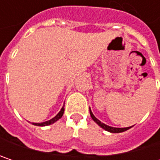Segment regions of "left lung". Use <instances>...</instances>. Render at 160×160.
<instances>
[{"instance_id":"8db88e82","label":"left lung","mask_w":160,"mask_h":160,"mask_svg":"<svg viewBox=\"0 0 160 160\" xmlns=\"http://www.w3.org/2000/svg\"><path fill=\"white\" fill-rule=\"evenodd\" d=\"M90 114H91V117H92V118L101 127V128H103L104 130H106V131H108V132H113V133H118V132H125V131H127V130H129V129H131L132 127H127V128H114V127H110V126H108V125H106L105 123H102L98 118H96L95 117H94V115L92 114V112L91 110V108H90Z\"/></svg>"}]
</instances>
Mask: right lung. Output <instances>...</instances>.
<instances>
[{"label":"right lung","mask_w":160,"mask_h":160,"mask_svg":"<svg viewBox=\"0 0 160 160\" xmlns=\"http://www.w3.org/2000/svg\"><path fill=\"white\" fill-rule=\"evenodd\" d=\"M64 111H65V108H64V107H63V108H61V110L59 111V113H58L54 118H52V119L47 120V121H44V122H42V123H32V124H33V125H36V126H48V125H51V124L54 123L55 121H57L59 118H62V116H63V114H64Z\"/></svg>","instance_id":"add662e5"}]
</instances>
